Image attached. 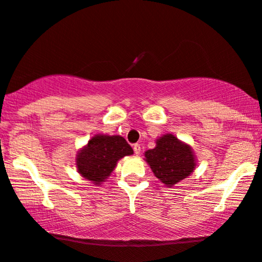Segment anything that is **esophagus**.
Listing matches in <instances>:
<instances>
[{"label": "esophagus", "instance_id": "34e87169", "mask_svg": "<svg viewBox=\"0 0 262 262\" xmlns=\"http://www.w3.org/2000/svg\"><path fill=\"white\" fill-rule=\"evenodd\" d=\"M133 149H134V153H135V155H137V156H139V155H140V153H141V147H140V145H139V144H135Z\"/></svg>", "mask_w": 262, "mask_h": 262}]
</instances>
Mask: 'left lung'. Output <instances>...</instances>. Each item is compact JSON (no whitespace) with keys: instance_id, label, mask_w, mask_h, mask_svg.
I'll return each instance as SVG.
<instances>
[{"instance_id":"left-lung-1","label":"left lung","mask_w":262,"mask_h":262,"mask_svg":"<svg viewBox=\"0 0 262 262\" xmlns=\"http://www.w3.org/2000/svg\"><path fill=\"white\" fill-rule=\"evenodd\" d=\"M145 160L157 179L169 188L190 176L196 166L190 145L171 133L157 139L156 147L145 152Z\"/></svg>"}]
</instances>
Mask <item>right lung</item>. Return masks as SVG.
Masks as SVG:
<instances>
[{
	"label": "right lung",
	"instance_id": "right-lung-1",
	"mask_svg": "<svg viewBox=\"0 0 262 262\" xmlns=\"http://www.w3.org/2000/svg\"><path fill=\"white\" fill-rule=\"evenodd\" d=\"M133 153V148L120 135L96 134L78 151L75 166L80 176L100 186L114 171L118 160Z\"/></svg>",
	"mask_w": 262,
	"mask_h": 262
}]
</instances>
